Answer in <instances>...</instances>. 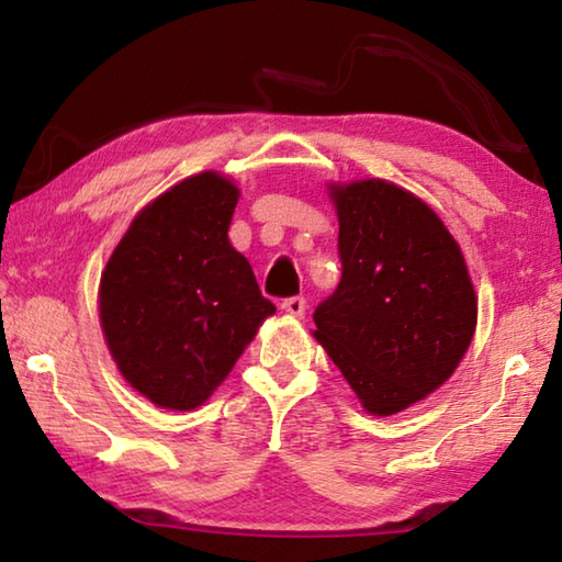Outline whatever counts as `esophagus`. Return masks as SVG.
<instances>
[{
  "instance_id": "esophagus-1",
  "label": "esophagus",
  "mask_w": 562,
  "mask_h": 562,
  "mask_svg": "<svg viewBox=\"0 0 562 562\" xmlns=\"http://www.w3.org/2000/svg\"><path fill=\"white\" fill-rule=\"evenodd\" d=\"M282 310L292 317H304V310H307V300H304V297H288L282 302Z\"/></svg>"
}]
</instances>
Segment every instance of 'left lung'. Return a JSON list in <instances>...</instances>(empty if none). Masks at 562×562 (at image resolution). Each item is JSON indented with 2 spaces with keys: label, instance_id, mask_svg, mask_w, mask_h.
I'll list each match as a JSON object with an SVG mask.
<instances>
[{
  "label": "left lung",
  "instance_id": "left-lung-1",
  "mask_svg": "<svg viewBox=\"0 0 562 562\" xmlns=\"http://www.w3.org/2000/svg\"><path fill=\"white\" fill-rule=\"evenodd\" d=\"M341 280L315 337L361 406L392 416L422 402L469 349L475 292L459 243L408 190L369 178L331 186Z\"/></svg>",
  "mask_w": 562,
  "mask_h": 562
}]
</instances>
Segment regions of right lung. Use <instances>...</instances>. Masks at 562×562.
I'll return each instance as SVG.
<instances>
[{
    "label": "right lung",
    "mask_w": 562,
    "mask_h": 562,
    "mask_svg": "<svg viewBox=\"0 0 562 562\" xmlns=\"http://www.w3.org/2000/svg\"><path fill=\"white\" fill-rule=\"evenodd\" d=\"M237 198L213 170L180 180L133 217L101 274L111 357L160 408L201 406L274 315L250 262L227 240Z\"/></svg>",
    "instance_id": "obj_1"
}]
</instances>
